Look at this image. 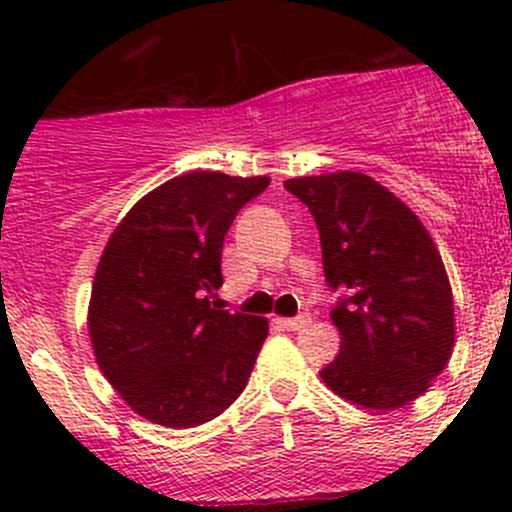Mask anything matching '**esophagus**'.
<instances>
[{"instance_id": "obj_1", "label": "esophagus", "mask_w": 512, "mask_h": 512, "mask_svg": "<svg viewBox=\"0 0 512 512\" xmlns=\"http://www.w3.org/2000/svg\"><path fill=\"white\" fill-rule=\"evenodd\" d=\"M307 322H309L307 314H299V317H277L275 319V324H280V327L287 329V332H297V329H302Z\"/></svg>"}]
</instances>
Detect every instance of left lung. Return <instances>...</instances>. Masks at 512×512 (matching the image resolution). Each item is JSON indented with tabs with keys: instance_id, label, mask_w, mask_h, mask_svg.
I'll list each match as a JSON object with an SVG mask.
<instances>
[{
	"instance_id": "obj_1",
	"label": "left lung",
	"mask_w": 512,
	"mask_h": 512,
	"mask_svg": "<svg viewBox=\"0 0 512 512\" xmlns=\"http://www.w3.org/2000/svg\"><path fill=\"white\" fill-rule=\"evenodd\" d=\"M317 223L342 349L319 376L366 409H401L446 369L453 352V294L421 220L369 175L285 180Z\"/></svg>"
}]
</instances>
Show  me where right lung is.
<instances>
[{"instance_id":"right-lung-1","label":"right lung","mask_w":512,"mask_h":512,"mask_svg":"<svg viewBox=\"0 0 512 512\" xmlns=\"http://www.w3.org/2000/svg\"><path fill=\"white\" fill-rule=\"evenodd\" d=\"M267 175H178L118 223L94 277L89 334L103 376L148 421L193 428L245 389L267 319L210 302L232 220Z\"/></svg>"}]
</instances>
